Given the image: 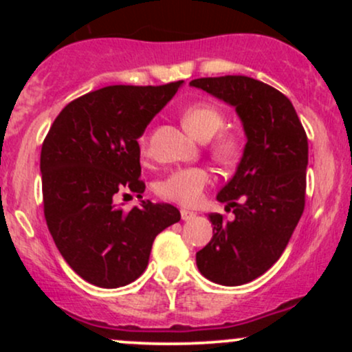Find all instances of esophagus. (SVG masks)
<instances>
[{"label":"esophagus","instance_id":"34e87169","mask_svg":"<svg viewBox=\"0 0 352 352\" xmlns=\"http://www.w3.org/2000/svg\"><path fill=\"white\" fill-rule=\"evenodd\" d=\"M180 215H182V220L184 221H190V220H193V218L197 217V213H193V212H188V210H182L180 212Z\"/></svg>","mask_w":352,"mask_h":352}]
</instances>
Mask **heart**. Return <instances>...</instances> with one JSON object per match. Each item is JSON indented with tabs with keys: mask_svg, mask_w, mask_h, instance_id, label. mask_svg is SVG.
Wrapping results in <instances>:
<instances>
[{
	"mask_svg": "<svg viewBox=\"0 0 352 352\" xmlns=\"http://www.w3.org/2000/svg\"><path fill=\"white\" fill-rule=\"evenodd\" d=\"M182 124L190 135L195 137L200 142H207L221 131L225 125V117L217 107L210 104H195L185 109L182 114ZM140 151H147L145 139L140 140ZM238 153H240V144L236 137L230 134L220 135L212 145V155L221 164H232ZM208 182L210 177L204 168H180L165 175L157 185V192L165 200L175 201L185 207H193L200 201Z\"/></svg>",
	"mask_w": 352,
	"mask_h": 352,
	"instance_id": "obj_1",
	"label": "heart"
}]
</instances>
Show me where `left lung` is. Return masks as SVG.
<instances>
[{
  "label": "left lung",
  "instance_id": "obj_1",
  "mask_svg": "<svg viewBox=\"0 0 352 352\" xmlns=\"http://www.w3.org/2000/svg\"><path fill=\"white\" fill-rule=\"evenodd\" d=\"M190 86L235 109L246 135L235 175L217 195L235 218L210 213L213 236L197 252V266L218 285H245L276 263L302 215L308 137L292 100L268 84L223 76Z\"/></svg>",
  "mask_w": 352,
  "mask_h": 352
}]
</instances>
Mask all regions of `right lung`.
<instances>
[{"label": "right lung", "instance_id": "right-lung-1", "mask_svg": "<svg viewBox=\"0 0 352 352\" xmlns=\"http://www.w3.org/2000/svg\"><path fill=\"white\" fill-rule=\"evenodd\" d=\"M182 84L89 92L60 111L44 139L47 228L66 263L91 285L119 288L135 281L147 268L155 236L180 220L170 204L142 200L124 212L114 195L144 193L139 139Z\"/></svg>", "mask_w": 352, "mask_h": 352}]
</instances>
